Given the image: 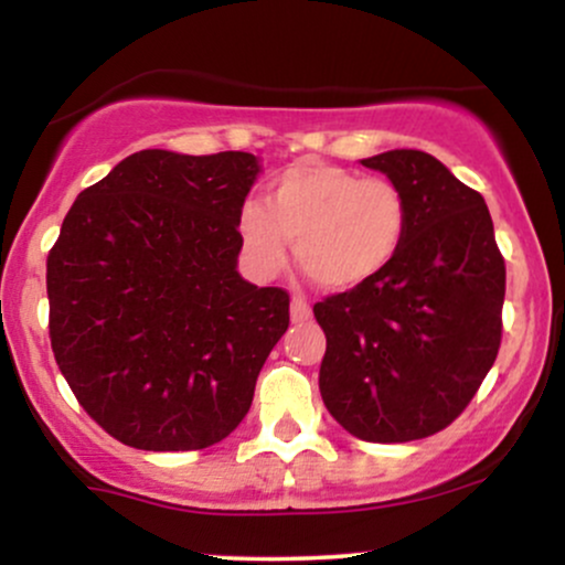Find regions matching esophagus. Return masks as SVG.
Wrapping results in <instances>:
<instances>
[{"mask_svg":"<svg viewBox=\"0 0 565 565\" xmlns=\"http://www.w3.org/2000/svg\"><path fill=\"white\" fill-rule=\"evenodd\" d=\"M310 313H313V310H310V302L305 300L302 295H295V297H291V305H289V316H291V321H295V323L308 321V319H310Z\"/></svg>","mask_w":565,"mask_h":565,"instance_id":"esophagus-1","label":"esophagus"}]
</instances>
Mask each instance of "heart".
Returning <instances> with one entry per match:
<instances>
[{"mask_svg":"<svg viewBox=\"0 0 565 565\" xmlns=\"http://www.w3.org/2000/svg\"><path fill=\"white\" fill-rule=\"evenodd\" d=\"M236 225L246 260L260 276L278 274L295 244L297 268L316 287L350 291L398 257L408 201L393 180L305 159L274 178L265 204L246 201Z\"/></svg>","mask_w":565,"mask_h":565,"instance_id":"b5f03b06","label":"heart"}]
</instances>
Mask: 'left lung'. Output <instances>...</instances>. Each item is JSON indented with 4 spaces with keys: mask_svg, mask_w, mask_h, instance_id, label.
Returning <instances> with one entry per match:
<instances>
[{
    "mask_svg": "<svg viewBox=\"0 0 565 565\" xmlns=\"http://www.w3.org/2000/svg\"><path fill=\"white\" fill-rule=\"evenodd\" d=\"M361 164L406 193L408 231L385 274L313 305L319 387L350 436L406 444L449 427L494 366L504 257L481 193L436 157L395 148Z\"/></svg>",
    "mask_w": 565,
    "mask_h": 565,
    "instance_id": "1",
    "label": "left lung"
}]
</instances>
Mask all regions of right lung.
<instances>
[{
    "instance_id": "1",
    "label": "right lung",
    "mask_w": 565,
    "mask_h": 565,
    "mask_svg": "<svg viewBox=\"0 0 565 565\" xmlns=\"http://www.w3.org/2000/svg\"><path fill=\"white\" fill-rule=\"evenodd\" d=\"M252 153H132L84 188L47 255L50 342L84 412L142 451L236 430L289 327L281 287L236 270Z\"/></svg>"
}]
</instances>
